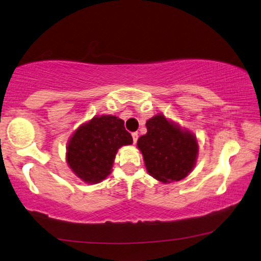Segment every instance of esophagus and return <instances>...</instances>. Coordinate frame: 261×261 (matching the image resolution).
<instances>
[{
    "label": "esophagus",
    "instance_id": "34e87169",
    "mask_svg": "<svg viewBox=\"0 0 261 261\" xmlns=\"http://www.w3.org/2000/svg\"><path fill=\"white\" fill-rule=\"evenodd\" d=\"M132 139H134V143L135 144L137 143V140H138V134H137V132H134V134H132Z\"/></svg>",
    "mask_w": 261,
    "mask_h": 261
}]
</instances>
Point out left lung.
<instances>
[{
    "mask_svg": "<svg viewBox=\"0 0 261 261\" xmlns=\"http://www.w3.org/2000/svg\"><path fill=\"white\" fill-rule=\"evenodd\" d=\"M146 135L140 136L137 146L142 152L148 174L160 182L185 179L193 171L198 154L195 135L163 114L146 122Z\"/></svg>",
    "mask_w": 261,
    "mask_h": 261,
    "instance_id": "obj_1",
    "label": "left lung"
}]
</instances>
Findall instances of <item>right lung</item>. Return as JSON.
I'll list each match as a JSON object with an SVG mask.
<instances>
[{
	"instance_id": "obj_1",
	"label": "right lung",
	"mask_w": 261,
	"mask_h": 261,
	"mask_svg": "<svg viewBox=\"0 0 261 261\" xmlns=\"http://www.w3.org/2000/svg\"><path fill=\"white\" fill-rule=\"evenodd\" d=\"M123 119L95 116L73 132L66 147V161L79 179L98 184L111 173L118 148L132 144Z\"/></svg>"
}]
</instances>
